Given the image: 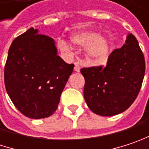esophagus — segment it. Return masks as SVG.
<instances>
[{"mask_svg": "<svg viewBox=\"0 0 149 149\" xmlns=\"http://www.w3.org/2000/svg\"><path fill=\"white\" fill-rule=\"evenodd\" d=\"M80 68H81V64L80 63H74V71L75 72H80Z\"/></svg>", "mask_w": 149, "mask_h": 149, "instance_id": "obj_1", "label": "esophagus"}]
</instances>
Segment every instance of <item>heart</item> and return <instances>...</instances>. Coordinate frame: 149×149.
Masks as SVG:
<instances>
[{
  "label": "heart",
  "instance_id": "heart-1",
  "mask_svg": "<svg viewBox=\"0 0 149 149\" xmlns=\"http://www.w3.org/2000/svg\"><path fill=\"white\" fill-rule=\"evenodd\" d=\"M71 41L74 45L79 47H86V53L91 58L97 62H104L109 53V44L104 38L101 37L99 34L83 31L76 33L71 36ZM59 48L65 52L70 51L69 45L63 40L58 41Z\"/></svg>",
  "mask_w": 149,
  "mask_h": 149
}]
</instances>
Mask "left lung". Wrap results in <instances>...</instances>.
I'll use <instances>...</instances> for the list:
<instances>
[{"label": "left lung", "mask_w": 149, "mask_h": 149, "mask_svg": "<svg viewBox=\"0 0 149 149\" xmlns=\"http://www.w3.org/2000/svg\"><path fill=\"white\" fill-rule=\"evenodd\" d=\"M84 97L91 111L113 116L125 111L136 98L144 78L145 59L137 40L129 34L125 43L111 52L105 68L80 69Z\"/></svg>", "instance_id": "obj_1"}]
</instances>
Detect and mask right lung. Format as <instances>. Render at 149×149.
Here are the masks:
<instances>
[{"label": "right lung", "instance_id": "obj_1", "mask_svg": "<svg viewBox=\"0 0 149 149\" xmlns=\"http://www.w3.org/2000/svg\"><path fill=\"white\" fill-rule=\"evenodd\" d=\"M57 53L54 40L34 28L14 39L9 48L4 70L6 90L28 118L49 117L58 109L74 65Z\"/></svg>", "mask_w": 149, "mask_h": 149}]
</instances>
